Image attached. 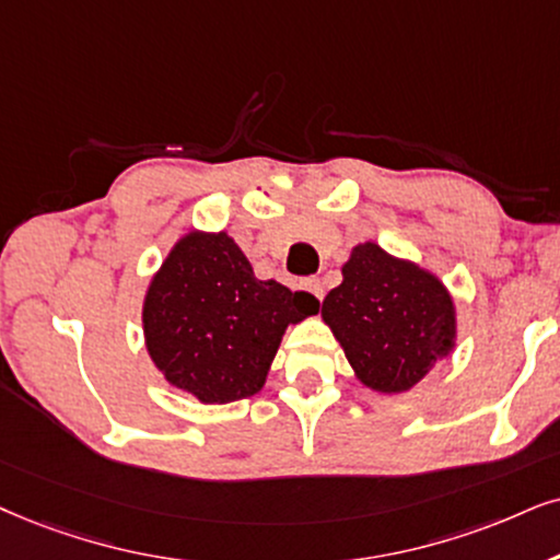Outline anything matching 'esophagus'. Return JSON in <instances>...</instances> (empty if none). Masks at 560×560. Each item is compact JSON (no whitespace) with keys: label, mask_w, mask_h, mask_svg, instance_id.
Returning <instances> with one entry per match:
<instances>
[{"label":"esophagus","mask_w":560,"mask_h":560,"mask_svg":"<svg viewBox=\"0 0 560 560\" xmlns=\"http://www.w3.org/2000/svg\"><path fill=\"white\" fill-rule=\"evenodd\" d=\"M304 289H307V292L310 294H313L315 296V300H323V284H320V281H317V279H307V281H304Z\"/></svg>","instance_id":"obj_1"}]
</instances>
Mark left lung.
Returning a JSON list of instances; mask_svg holds the SVG:
<instances>
[{
  "label": "left lung",
  "mask_w": 560,
  "mask_h": 560,
  "mask_svg": "<svg viewBox=\"0 0 560 560\" xmlns=\"http://www.w3.org/2000/svg\"><path fill=\"white\" fill-rule=\"evenodd\" d=\"M341 276L320 315L364 387L408 393L452 357L457 307L436 273L366 240L351 247Z\"/></svg>",
  "instance_id": "obj_1"
}]
</instances>
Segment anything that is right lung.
Instances as JSON below:
<instances>
[{
    "label": "right lung",
    "mask_w": 560,
    "mask_h": 560,
    "mask_svg": "<svg viewBox=\"0 0 560 560\" xmlns=\"http://www.w3.org/2000/svg\"><path fill=\"white\" fill-rule=\"evenodd\" d=\"M317 307L313 294L258 279L224 230H188L150 279L141 328L170 387L224 406L264 390L287 328Z\"/></svg>",
    "instance_id": "1"
}]
</instances>
